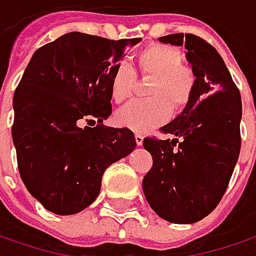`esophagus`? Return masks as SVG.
Returning <instances> with one entry per match:
<instances>
[{
    "mask_svg": "<svg viewBox=\"0 0 256 256\" xmlns=\"http://www.w3.org/2000/svg\"><path fill=\"white\" fill-rule=\"evenodd\" d=\"M134 138H136V143H138V146H142V144H143V139H144V138H143V134H142V133H136V134H134Z\"/></svg>",
    "mask_w": 256,
    "mask_h": 256,
    "instance_id": "1",
    "label": "esophagus"
}]
</instances>
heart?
Wrapping results in <instances>:
<instances>
[{
  "mask_svg": "<svg viewBox=\"0 0 256 256\" xmlns=\"http://www.w3.org/2000/svg\"><path fill=\"white\" fill-rule=\"evenodd\" d=\"M138 64L143 74L153 76L149 86V98L133 100L118 108L117 123L133 132H148L168 120L170 103L184 106L192 97L198 82L194 70L182 62L178 48L166 44H153L140 51ZM134 72L128 62H120L113 72L110 94L114 103H122L132 94Z\"/></svg>",
  "mask_w": 256,
  "mask_h": 256,
  "instance_id": "b5f03b06",
  "label": "heart"
}]
</instances>
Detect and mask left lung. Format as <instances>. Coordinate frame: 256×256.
Masks as SVG:
<instances>
[{
  "mask_svg": "<svg viewBox=\"0 0 256 256\" xmlns=\"http://www.w3.org/2000/svg\"><path fill=\"white\" fill-rule=\"evenodd\" d=\"M159 41L184 46L198 82L182 113L160 128L174 139L143 140L153 158L143 192L162 219L194 224L216 208L228 188L240 150L242 102L220 54L205 40L170 34Z\"/></svg>",
  "mask_w": 256,
  "mask_h": 256,
  "instance_id": "left-lung-1",
  "label": "left lung"
}]
</instances>
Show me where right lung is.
Here are the masks:
<instances>
[{
  "instance_id": "1",
  "label": "right lung",
  "mask_w": 256,
  "mask_h": 256,
  "mask_svg": "<svg viewBox=\"0 0 256 256\" xmlns=\"http://www.w3.org/2000/svg\"><path fill=\"white\" fill-rule=\"evenodd\" d=\"M142 38L68 32L28 62L12 98V142L27 190L56 215H74L100 194L107 168L136 148L128 128L103 126L112 114L113 72ZM83 120L99 124L81 128Z\"/></svg>"
}]
</instances>
